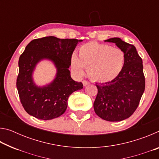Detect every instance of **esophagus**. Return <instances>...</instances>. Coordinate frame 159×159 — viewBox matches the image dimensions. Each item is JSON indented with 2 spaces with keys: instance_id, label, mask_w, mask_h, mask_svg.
I'll list each match as a JSON object with an SVG mask.
<instances>
[{
  "instance_id": "esophagus-1",
  "label": "esophagus",
  "mask_w": 159,
  "mask_h": 159,
  "mask_svg": "<svg viewBox=\"0 0 159 159\" xmlns=\"http://www.w3.org/2000/svg\"><path fill=\"white\" fill-rule=\"evenodd\" d=\"M82 83H83V86H87L88 85L90 84V83L88 82V81H87V80H83V81Z\"/></svg>"
}]
</instances>
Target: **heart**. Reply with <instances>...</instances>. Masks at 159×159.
Segmentation results:
<instances>
[{"instance_id":"b5f03b06","label":"heart","mask_w":159,"mask_h":159,"mask_svg":"<svg viewBox=\"0 0 159 159\" xmlns=\"http://www.w3.org/2000/svg\"><path fill=\"white\" fill-rule=\"evenodd\" d=\"M125 61V53L122 50L92 41L80 47L79 57L75 54L71 55V67L79 76L83 75L84 68H88L90 79L106 83L111 81L120 74Z\"/></svg>"}]
</instances>
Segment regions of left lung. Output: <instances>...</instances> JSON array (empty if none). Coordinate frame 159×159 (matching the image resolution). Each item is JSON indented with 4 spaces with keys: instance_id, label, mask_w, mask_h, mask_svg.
<instances>
[{
    "instance_id": "8db88e82",
    "label": "left lung",
    "mask_w": 159,
    "mask_h": 159,
    "mask_svg": "<svg viewBox=\"0 0 159 159\" xmlns=\"http://www.w3.org/2000/svg\"><path fill=\"white\" fill-rule=\"evenodd\" d=\"M114 43L125 53V61L120 74L111 81L96 83L98 95L94 102L96 114L107 121H121L138 108L145 88L142 60L133 45L120 38L104 41Z\"/></svg>"
}]
</instances>
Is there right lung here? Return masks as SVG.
I'll list each match as a JSON object with an SVG mask.
<instances>
[{
    "instance_id": "obj_1",
    "label": "right lung",
    "mask_w": 159,
    "mask_h": 159,
    "mask_svg": "<svg viewBox=\"0 0 159 159\" xmlns=\"http://www.w3.org/2000/svg\"><path fill=\"white\" fill-rule=\"evenodd\" d=\"M82 41L46 36L26 45L19 59L17 88L21 103L29 115L41 120L60 116L67 108L70 95L82 89V83L72 79L69 70L74 50ZM45 59L52 61L57 73L49 84L39 86L33 81V74L37 64Z\"/></svg>"
}]
</instances>
